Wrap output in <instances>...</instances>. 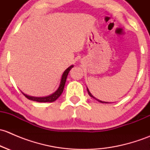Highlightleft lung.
<instances>
[{
    "label": "left lung",
    "mask_w": 150,
    "mask_h": 150,
    "mask_svg": "<svg viewBox=\"0 0 150 150\" xmlns=\"http://www.w3.org/2000/svg\"><path fill=\"white\" fill-rule=\"evenodd\" d=\"M87 91H88V93L89 96H90L91 97H92V98H93V99H96V101H98V102H101V103H109V102H102V101H101V100H99V99H96V98H95L94 96H93V95H92L91 93V92L89 91V90H88V88H87Z\"/></svg>",
    "instance_id": "obj_1"
}]
</instances>
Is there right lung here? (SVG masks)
Here are the masks:
<instances>
[{
	"instance_id": "right-lung-1",
	"label": "right lung",
	"mask_w": 150,
	"mask_h": 150,
	"mask_svg": "<svg viewBox=\"0 0 150 150\" xmlns=\"http://www.w3.org/2000/svg\"><path fill=\"white\" fill-rule=\"evenodd\" d=\"M73 65H71L70 67L67 68L64 72H63L62 75V78H61V81H60V84L59 86L58 89L54 92V93L52 94L49 95V96H44V97H36V96H29V95L25 94L23 92H22L24 95L25 96V97L28 98V99L32 101H35V102H53L54 101L57 100L61 94L62 93L63 90H64V85H65L66 83V80H67V77L68 73L70 71V69L73 67Z\"/></svg>"
}]
</instances>
